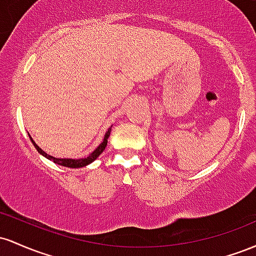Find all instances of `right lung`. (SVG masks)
<instances>
[{"label":"right lung","mask_w":256,"mask_h":256,"mask_svg":"<svg viewBox=\"0 0 256 256\" xmlns=\"http://www.w3.org/2000/svg\"><path fill=\"white\" fill-rule=\"evenodd\" d=\"M110 133H111V128H108V132H106V134H105L104 142H102V144H100V145L98 146V148H96V150H94L93 152H92V154H90V156L87 157V158H80V160H71V158H56V157L50 156V154H46V152L43 151L41 148H38V146L36 145V142H34L32 139H31V136H30V139H31V142H32L34 146H35V148H36V150L38 151L40 154H43V156H44V157H47L48 160H53L54 163H58V164H60V166H68V168H81V166H84L90 164V163L93 162V160H96V157L99 156V154H102V152L105 150L106 145H108V138L110 136Z\"/></svg>","instance_id":"obj_1"}]
</instances>
